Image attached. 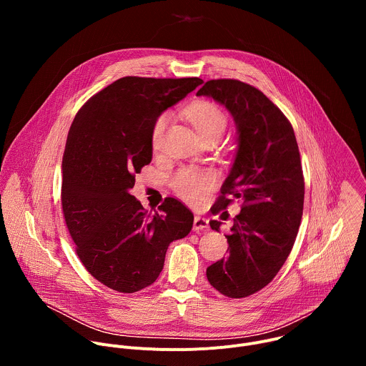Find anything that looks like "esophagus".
Returning a JSON list of instances; mask_svg holds the SVG:
<instances>
[{
	"label": "esophagus",
	"instance_id": "obj_1",
	"mask_svg": "<svg viewBox=\"0 0 366 366\" xmlns=\"http://www.w3.org/2000/svg\"><path fill=\"white\" fill-rule=\"evenodd\" d=\"M208 227V220L205 219V217H201V216H195L194 217V226H192V229L195 230V232H199V230H207Z\"/></svg>",
	"mask_w": 366,
	"mask_h": 366
}]
</instances>
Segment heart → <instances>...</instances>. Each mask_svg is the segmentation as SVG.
Here are the masks:
<instances>
[{
    "mask_svg": "<svg viewBox=\"0 0 366 366\" xmlns=\"http://www.w3.org/2000/svg\"><path fill=\"white\" fill-rule=\"evenodd\" d=\"M187 117L195 127L198 136L205 137H222L227 127V117L222 112V109L210 101H197L187 109ZM169 122V116L167 113L156 117L152 133L150 143L154 150H158L162 144L164 132ZM213 185V177L208 172L185 168L177 172L172 178L174 191L187 201L197 202L205 191H208Z\"/></svg>",
    "mask_w": 366,
    "mask_h": 366,
    "instance_id": "b5f03b06",
    "label": "heart"
}]
</instances>
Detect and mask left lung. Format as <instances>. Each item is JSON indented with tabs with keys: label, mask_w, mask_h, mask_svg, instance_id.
<instances>
[{
	"label": "left lung",
	"mask_w": 366,
	"mask_h": 366,
	"mask_svg": "<svg viewBox=\"0 0 366 366\" xmlns=\"http://www.w3.org/2000/svg\"><path fill=\"white\" fill-rule=\"evenodd\" d=\"M197 95L210 97L233 116L237 150L214 212L239 198L240 213L227 234L229 256L207 268V280L229 298L267 287L294 246L304 205V177L291 123L257 88L237 79L207 81ZM222 222L212 220L213 230Z\"/></svg>",
	"instance_id": "1"
}]
</instances>
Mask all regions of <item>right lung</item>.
<instances>
[{
  "mask_svg": "<svg viewBox=\"0 0 366 366\" xmlns=\"http://www.w3.org/2000/svg\"><path fill=\"white\" fill-rule=\"evenodd\" d=\"M201 84L199 78H120L91 97L69 129L64 217L86 271L114 291L152 285L169 243L192 229L194 216L181 201L168 197L152 216L130 189L152 161L156 117Z\"/></svg>",
  "mask_w": 366,
  "mask_h": 366,
  "instance_id": "1",
  "label": "right lung"
}]
</instances>
